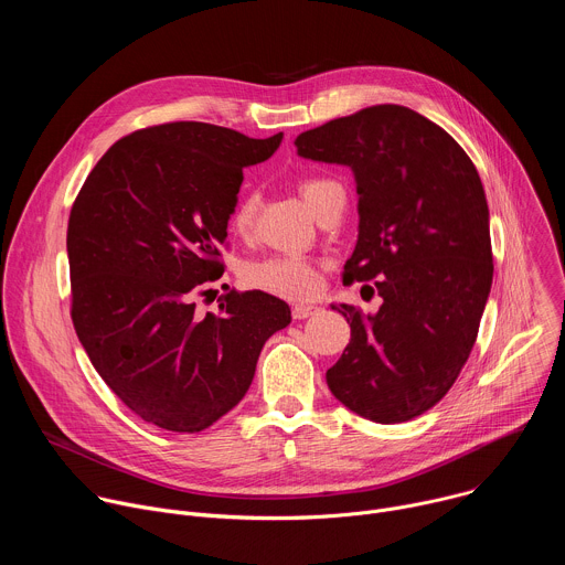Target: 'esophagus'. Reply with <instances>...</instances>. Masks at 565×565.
I'll list each match as a JSON object with an SVG mask.
<instances>
[{
	"instance_id": "34e87169",
	"label": "esophagus",
	"mask_w": 565,
	"mask_h": 565,
	"mask_svg": "<svg viewBox=\"0 0 565 565\" xmlns=\"http://www.w3.org/2000/svg\"><path fill=\"white\" fill-rule=\"evenodd\" d=\"M290 312H292V319H306V317L319 312V308L312 303H295Z\"/></svg>"
}]
</instances>
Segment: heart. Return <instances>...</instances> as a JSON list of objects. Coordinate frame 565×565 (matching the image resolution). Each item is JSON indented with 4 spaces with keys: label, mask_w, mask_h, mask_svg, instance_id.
<instances>
[{
    "label": "heart",
    "mask_w": 565,
    "mask_h": 565,
    "mask_svg": "<svg viewBox=\"0 0 565 565\" xmlns=\"http://www.w3.org/2000/svg\"><path fill=\"white\" fill-rule=\"evenodd\" d=\"M335 188L340 185L331 179L312 177L299 183V194L310 205V210L317 212L329 192H333ZM257 207L259 201L255 192L238 196L227 216L230 230L238 236H246L255 225ZM241 279L255 290L284 299H308L319 290V268L312 259L303 255H266L253 259L241 268Z\"/></svg>",
    "instance_id": "b5f03b06"
}]
</instances>
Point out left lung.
<instances>
[{"mask_svg":"<svg viewBox=\"0 0 565 565\" xmlns=\"http://www.w3.org/2000/svg\"><path fill=\"white\" fill-rule=\"evenodd\" d=\"M295 145L353 170L360 234L342 279L382 297L373 315L333 306L351 342L329 388L362 418L407 423L451 388L473 349L494 275L486 190L465 149L402 105L335 118Z\"/></svg>","mask_w":565,"mask_h":565,"instance_id":"obj_1","label":"left lung"}]
</instances>
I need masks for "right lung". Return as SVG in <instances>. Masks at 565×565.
Returning a JSON list of instances; mask_svg holds the SVG:
<instances>
[{
  "instance_id": "1",
  "label": "right lung",
  "mask_w": 565,
  "mask_h": 565,
  "mask_svg": "<svg viewBox=\"0 0 565 565\" xmlns=\"http://www.w3.org/2000/svg\"><path fill=\"white\" fill-rule=\"evenodd\" d=\"M284 134L248 138L181 120L122 136L77 192L66 230L71 319L107 386L145 423L196 434L246 395L290 308L230 290L218 312L194 295L223 275L221 248L244 168Z\"/></svg>"
}]
</instances>
